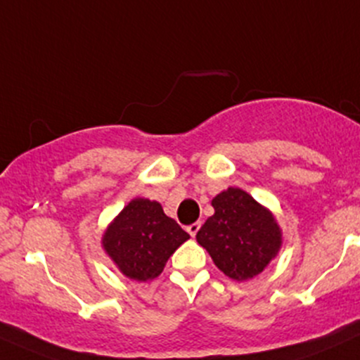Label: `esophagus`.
<instances>
[{
    "label": "esophagus",
    "instance_id": "esophagus-1",
    "mask_svg": "<svg viewBox=\"0 0 360 360\" xmlns=\"http://www.w3.org/2000/svg\"><path fill=\"white\" fill-rule=\"evenodd\" d=\"M200 227H201V224H200V222H195V224H191V225H189V227H188V232H189V236H191V238H195V236L198 234Z\"/></svg>",
    "mask_w": 360,
    "mask_h": 360
}]
</instances>
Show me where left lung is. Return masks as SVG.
<instances>
[{"mask_svg":"<svg viewBox=\"0 0 360 360\" xmlns=\"http://www.w3.org/2000/svg\"><path fill=\"white\" fill-rule=\"evenodd\" d=\"M215 213L196 234L213 263L234 280L262 274L275 258L282 234L274 215L239 188H229L212 200Z\"/></svg>","mask_w":360,"mask_h":360,"instance_id":"left-lung-1","label":"left lung"}]
</instances>
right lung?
I'll list each match as a JSON object with an SVG mask.
<instances>
[{
    "instance_id": "add662e5",
    "label": "right lung",
    "mask_w": 360,
    "mask_h": 360,
    "mask_svg": "<svg viewBox=\"0 0 360 360\" xmlns=\"http://www.w3.org/2000/svg\"><path fill=\"white\" fill-rule=\"evenodd\" d=\"M188 239V232L165 215L160 203L136 198L109 225L102 244L122 274L147 282L162 274L172 252Z\"/></svg>"
}]
</instances>
